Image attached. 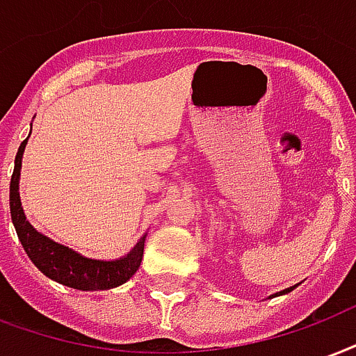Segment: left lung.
I'll return each mask as SVG.
<instances>
[{
  "instance_id": "1",
  "label": "left lung",
  "mask_w": 356,
  "mask_h": 356,
  "mask_svg": "<svg viewBox=\"0 0 356 356\" xmlns=\"http://www.w3.org/2000/svg\"><path fill=\"white\" fill-rule=\"evenodd\" d=\"M296 286V285H294ZM294 286H291V289H285V291H281V292H277V294H286V292H291V291H294Z\"/></svg>"
}]
</instances>
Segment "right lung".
Returning <instances> with one entry per match:
<instances>
[{
  "label": "right lung",
  "mask_w": 356,
  "mask_h": 356,
  "mask_svg": "<svg viewBox=\"0 0 356 356\" xmlns=\"http://www.w3.org/2000/svg\"><path fill=\"white\" fill-rule=\"evenodd\" d=\"M28 139H24L18 147L15 158V171L10 177V218L22 243L24 251L30 257L33 264L38 266L39 272L47 277L56 281L60 285L71 286L77 291H107L122 285L138 272L141 259H143L145 236L139 239L136 247L126 257L118 260H94L86 259L77 251H73L65 245L52 241L51 238L43 236L26 220L18 181H20V168H22V154Z\"/></svg>",
  "instance_id": "1"
}]
</instances>
